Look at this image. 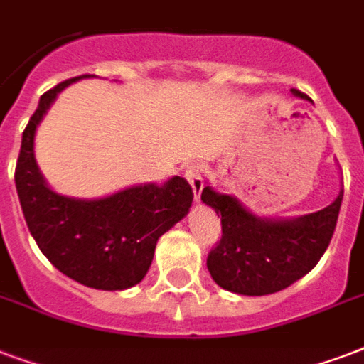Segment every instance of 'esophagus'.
<instances>
[{
  "label": "esophagus",
  "mask_w": 364,
  "mask_h": 364,
  "mask_svg": "<svg viewBox=\"0 0 364 364\" xmlns=\"http://www.w3.org/2000/svg\"><path fill=\"white\" fill-rule=\"evenodd\" d=\"M186 178H188V182L192 184L196 201H201V190H203V180H205L203 166H199V165L188 166V168H186Z\"/></svg>",
  "instance_id": "obj_1"
}]
</instances>
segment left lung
Returning a JSON list of instances; mask_svg holds the SVG:
<instances>
[{"mask_svg":"<svg viewBox=\"0 0 364 364\" xmlns=\"http://www.w3.org/2000/svg\"><path fill=\"white\" fill-rule=\"evenodd\" d=\"M291 94L307 100L299 90ZM343 190L334 203L289 220L261 218L236 198L205 186L201 201L220 215L223 237L207 257L220 288L240 296H269L288 288L313 269L334 236Z\"/></svg>","mask_w":364,"mask_h":364,"instance_id":"left-lung-1","label":"left lung"}]
</instances>
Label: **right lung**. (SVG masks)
I'll return each instance as SVG.
<instances>
[{"label":"right lung","instance_id":"1","mask_svg":"<svg viewBox=\"0 0 364 364\" xmlns=\"http://www.w3.org/2000/svg\"><path fill=\"white\" fill-rule=\"evenodd\" d=\"M88 76L61 82L40 97L23 132L15 184L30 234L49 263L88 288L117 291L144 280L157 240L188 215L193 192L180 176L101 199L67 198L46 184L34 157L36 128L57 94Z\"/></svg>","mask_w":364,"mask_h":364}]
</instances>
